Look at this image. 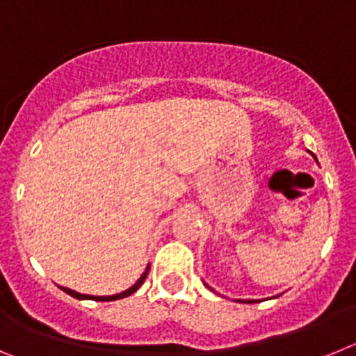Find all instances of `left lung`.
<instances>
[{"mask_svg":"<svg viewBox=\"0 0 356 356\" xmlns=\"http://www.w3.org/2000/svg\"><path fill=\"white\" fill-rule=\"evenodd\" d=\"M314 159H316V156H314ZM316 160H317V159H316ZM205 285H207V284H205ZM207 287H209V285H207ZM209 289H210V287H209ZM210 291H212V289H210ZM237 301H242V300H237ZM253 301H254V300H246V301H244V303H253Z\"/></svg>","mask_w":356,"mask_h":356,"instance_id":"left-lung-1","label":"left lung"}]
</instances>
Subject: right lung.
Returning <instances> with one entry per match:
<instances>
[{
  "instance_id": "add662e5",
  "label": "right lung",
  "mask_w": 356,
  "mask_h": 356,
  "mask_svg": "<svg viewBox=\"0 0 356 356\" xmlns=\"http://www.w3.org/2000/svg\"><path fill=\"white\" fill-rule=\"evenodd\" d=\"M147 271H149V264H147L146 271L143 273V276H140V278L137 280V282H135V284L131 285L130 289H127V291H122V292H119V294H114V296H90V294H80V292H76V291H71V289H67V287H60V289H62V291L65 292V294L72 296V298H76V300H92V301H115V300H122V298H128V296H131V294H134V292L137 291V289H139L140 285L144 284V280H146V276H147Z\"/></svg>"
}]
</instances>
